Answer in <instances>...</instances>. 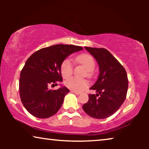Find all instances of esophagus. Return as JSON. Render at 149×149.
Listing matches in <instances>:
<instances>
[{
    "instance_id": "34e87169",
    "label": "esophagus",
    "mask_w": 149,
    "mask_h": 149,
    "mask_svg": "<svg viewBox=\"0 0 149 149\" xmlns=\"http://www.w3.org/2000/svg\"><path fill=\"white\" fill-rule=\"evenodd\" d=\"M70 91L72 93H74V94H76V95H79V94H80V92H77V91Z\"/></svg>"
}]
</instances>
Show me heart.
<instances>
[{
    "label": "heart",
    "instance_id": "obj_1",
    "mask_svg": "<svg viewBox=\"0 0 149 149\" xmlns=\"http://www.w3.org/2000/svg\"><path fill=\"white\" fill-rule=\"evenodd\" d=\"M77 62L82 64L88 71H92L95 68V61L93 57L88 54H82L76 58ZM73 66L71 61L69 59H66L63 61L60 66V72L64 78H68L72 74ZM64 85L72 91H83L88 86L89 83L84 79H79L74 77H71L65 81Z\"/></svg>",
    "mask_w": 149,
    "mask_h": 149
}]
</instances>
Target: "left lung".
I'll return each instance as SVG.
<instances>
[{
	"instance_id": "obj_1",
	"label": "left lung",
	"mask_w": 149,
	"mask_h": 149,
	"mask_svg": "<svg viewBox=\"0 0 149 149\" xmlns=\"http://www.w3.org/2000/svg\"><path fill=\"white\" fill-rule=\"evenodd\" d=\"M94 57L99 66L97 80L90 89L96 94H89L83 106L87 115L95 119H105L118 111L126 98L128 79L126 71L119 61L104 48L85 47Z\"/></svg>"
}]
</instances>
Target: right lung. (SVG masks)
Wrapping results in <instances>:
<instances>
[{
    "mask_svg": "<svg viewBox=\"0 0 149 149\" xmlns=\"http://www.w3.org/2000/svg\"><path fill=\"white\" fill-rule=\"evenodd\" d=\"M82 49L72 45H55L40 49L26 60L20 73L19 95L24 107L31 115L45 119L60 110L70 91L66 87L52 90L49 86L62 82V62L69 55Z\"/></svg>",
    "mask_w": 149,
    "mask_h": 149,
    "instance_id": "add662e5",
    "label": "right lung"
}]
</instances>
